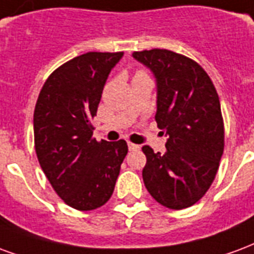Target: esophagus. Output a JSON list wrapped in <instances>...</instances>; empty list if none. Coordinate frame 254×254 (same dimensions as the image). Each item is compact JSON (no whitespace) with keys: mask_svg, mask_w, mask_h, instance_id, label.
Instances as JSON below:
<instances>
[{"mask_svg":"<svg viewBox=\"0 0 254 254\" xmlns=\"http://www.w3.org/2000/svg\"><path fill=\"white\" fill-rule=\"evenodd\" d=\"M140 146L139 145H135V143H131L128 142V150L129 151H136V150H139Z\"/></svg>","mask_w":254,"mask_h":254,"instance_id":"obj_1","label":"esophagus"}]
</instances>
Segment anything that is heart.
<instances>
[{"instance_id": "obj_1", "label": "heart", "mask_w": 254, "mask_h": 254, "mask_svg": "<svg viewBox=\"0 0 254 254\" xmlns=\"http://www.w3.org/2000/svg\"><path fill=\"white\" fill-rule=\"evenodd\" d=\"M139 73H142V71H139Z\"/></svg>"}]
</instances>
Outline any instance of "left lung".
Masks as SVG:
<instances>
[{"label": "left lung", "mask_w": 254, "mask_h": 254, "mask_svg": "<svg viewBox=\"0 0 254 254\" xmlns=\"http://www.w3.org/2000/svg\"><path fill=\"white\" fill-rule=\"evenodd\" d=\"M132 57L154 75L155 122L168 136L162 154L142 147L143 183L160 204L183 210L204 196L219 168L225 146L219 97L208 74L184 55L154 49Z\"/></svg>", "instance_id": "8db88e82"}]
</instances>
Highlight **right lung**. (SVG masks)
<instances>
[{
    "label": "right lung",
    "mask_w": 254,
    "mask_h": 254,
    "mask_svg": "<svg viewBox=\"0 0 254 254\" xmlns=\"http://www.w3.org/2000/svg\"><path fill=\"white\" fill-rule=\"evenodd\" d=\"M123 53H86L58 67L44 82L33 112L35 150L55 192L75 210L89 211L112 196L126 140L92 138L111 70Z\"/></svg>",
    "instance_id": "obj_1"
}]
</instances>
